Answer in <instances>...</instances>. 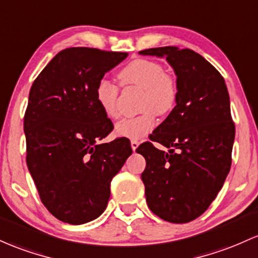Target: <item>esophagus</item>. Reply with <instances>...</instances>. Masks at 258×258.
Returning a JSON list of instances; mask_svg holds the SVG:
<instances>
[{
    "mask_svg": "<svg viewBox=\"0 0 258 258\" xmlns=\"http://www.w3.org/2000/svg\"><path fill=\"white\" fill-rule=\"evenodd\" d=\"M138 144H140V143H138L136 140H132V141H131V148H132V151L135 152L136 149L138 148Z\"/></svg>",
    "mask_w": 258,
    "mask_h": 258,
    "instance_id": "esophagus-1",
    "label": "esophagus"
}]
</instances>
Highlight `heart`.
<instances>
[{"label": "heart", "mask_w": 258, "mask_h": 258, "mask_svg": "<svg viewBox=\"0 0 258 258\" xmlns=\"http://www.w3.org/2000/svg\"><path fill=\"white\" fill-rule=\"evenodd\" d=\"M118 78L124 86L143 89L140 115L124 117L116 123L115 132L121 137L140 140L155 126V114L166 115L174 109L177 99V84L172 76L155 61L137 58L122 67ZM95 100L107 117L117 118L118 87L109 79H100L95 88Z\"/></svg>", "instance_id": "1"}]
</instances>
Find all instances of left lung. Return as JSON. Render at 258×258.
<instances>
[{
    "label": "left lung",
    "mask_w": 258,
    "mask_h": 258,
    "mask_svg": "<svg viewBox=\"0 0 258 258\" xmlns=\"http://www.w3.org/2000/svg\"><path fill=\"white\" fill-rule=\"evenodd\" d=\"M140 53L166 57L177 84L176 106L136 149L147 163L141 176L147 203L166 222L188 223L207 211L230 170L235 124L228 89L216 67L194 50L164 46Z\"/></svg>",
    "instance_id": "obj_1"
}]
</instances>
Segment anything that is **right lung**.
I'll use <instances>...</instances> for the list:
<instances>
[{"label": "right lung", "instance_id": "add662e5", "mask_svg": "<svg viewBox=\"0 0 258 258\" xmlns=\"http://www.w3.org/2000/svg\"><path fill=\"white\" fill-rule=\"evenodd\" d=\"M127 55L69 47L30 88L24 115L27 165L42 205L63 223L97 219L107 206L112 177L132 154L124 137L99 143L114 124L95 100L98 82Z\"/></svg>", "mask_w": 258, "mask_h": 258}]
</instances>
